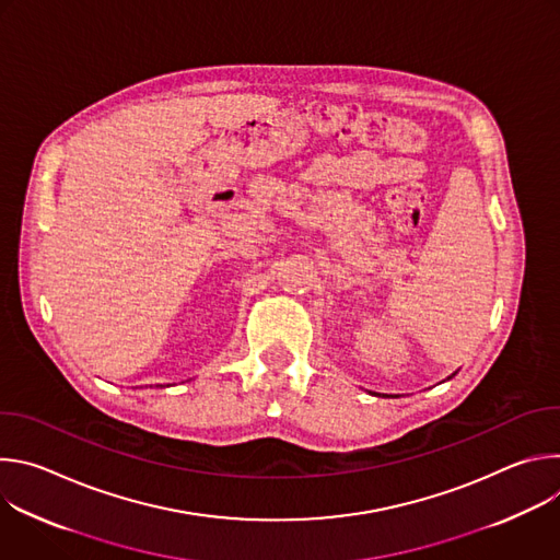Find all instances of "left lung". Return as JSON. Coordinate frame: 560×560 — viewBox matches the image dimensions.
<instances>
[{"label":"left lung","mask_w":560,"mask_h":560,"mask_svg":"<svg viewBox=\"0 0 560 560\" xmlns=\"http://www.w3.org/2000/svg\"><path fill=\"white\" fill-rule=\"evenodd\" d=\"M454 374H456V372H454ZM454 374H452V376H454ZM452 376H447V378H452Z\"/></svg>","instance_id":"8db88e82"}]
</instances>
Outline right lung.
<instances>
[{
  "label": "right lung",
  "mask_w": 560,
  "mask_h": 560,
  "mask_svg": "<svg viewBox=\"0 0 560 560\" xmlns=\"http://www.w3.org/2000/svg\"><path fill=\"white\" fill-rule=\"evenodd\" d=\"M156 387H166V385H156Z\"/></svg>",
  "instance_id": "right-lung-1"
}]
</instances>
